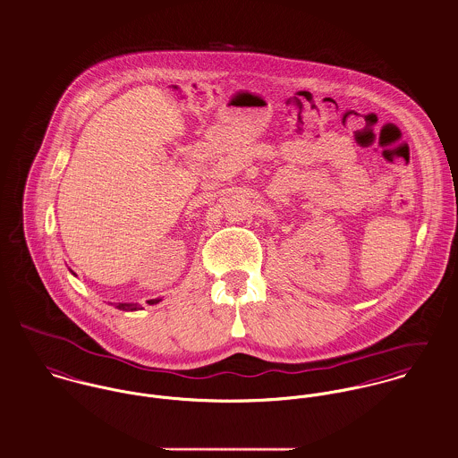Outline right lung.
I'll list each match as a JSON object with an SVG mask.
<instances>
[{"mask_svg": "<svg viewBox=\"0 0 458 458\" xmlns=\"http://www.w3.org/2000/svg\"><path fill=\"white\" fill-rule=\"evenodd\" d=\"M73 275H75V273H73ZM158 301H162V300H160V298H155V300H149L148 303H149V305H157ZM116 309L125 310V312H133V310H140V305H137V303H118Z\"/></svg>", "mask_w": 458, "mask_h": 458, "instance_id": "right-lung-1", "label": "right lung"}]
</instances>
